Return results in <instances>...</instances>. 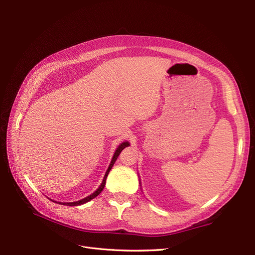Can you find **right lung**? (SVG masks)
<instances>
[{
    "instance_id": "add662e5",
    "label": "right lung",
    "mask_w": 255,
    "mask_h": 255,
    "mask_svg": "<svg viewBox=\"0 0 255 255\" xmlns=\"http://www.w3.org/2000/svg\"><path fill=\"white\" fill-rule=\"evenodd\" d=\"M128 142H122L118 148H117V150H116V152H115V154H114V157H113V159H112V163H111V165H110V167H109V169H107V171H106V173H105V176H104V179H103V182H102V184H101V186H100L94 194L92 195H90V196H88L87 198H84V199H82V200H80V201H76V202H69V203H60V204H63V205H68V206H76V205H81V204H84V203H86V202H88V201H90V200H92L94 198H96L98 195H100V192H101L102 190H103V188H104V186H105V182H106V177H107V175H109V172L111 171V169L113 168V166H114V164H115V161L117 160V158H118V156H119V154L121 153V151L126 148V146H128Z\"/></svg>"
}]
</instances>
